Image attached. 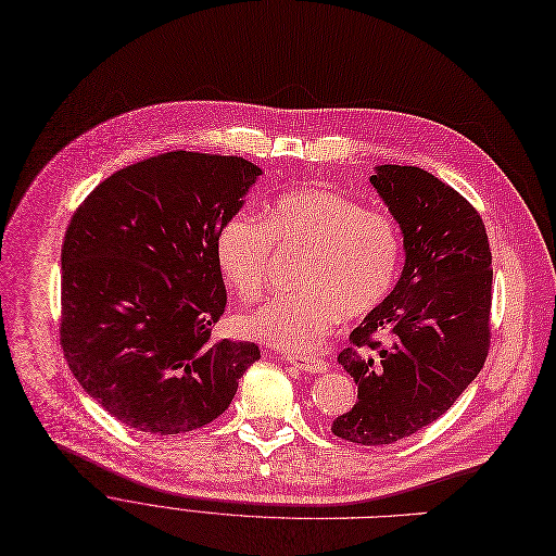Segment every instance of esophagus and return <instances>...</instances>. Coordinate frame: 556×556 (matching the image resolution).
<instances>
[{"label": "esophagus", "mask_w": 556, "mask_h": 556, "mask_svg": "<svg viewBox=\"0 0 556 556\" xmlns=\"http://www.w3.org/2000/svg\"><path fill=\"white\" fill-rule=\"evenodd\" d=\"M288 363L295 365L298 369L302 371H308V374H325L329 369V363L323 361V358H315V356H300V354H293L288 356Z\"/></svg>", "instance_id": "esophagus-1"}]
</instances>
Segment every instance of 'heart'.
Masks as SVG:
<instances>
[{
    "mask_svg": "<svg viewBox=\"0 0 556 556\" xmlns=\"http://www.w3.org/2000/svg\"><path fill=\"white\" fill-rule=\"evenodd\" d=\"M263 220L231 216L216 237V263L233 293L252 298L266 283L277 248H300L298 293L243 308L237 331L281 352L302 354L340 323L369 315L394 290L403 268L399 225L383 212L327 189H295L275 198Z\"/></svg>",
    "mask_w": 556,
    "mask_h": 556,
    "instance_id": "1",
    "label": "heart"
}]
</instances>
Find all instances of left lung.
Masks as SVG:
<instances>
[{
  "label": "left lung",
  "mask_w": 556,
  "mask_h": 556,
  "mask_svg": "<svg viewBox=\"0 0 556 556\" xmlns=\"http://www.w3.org/2000/svg\"><path fill=\"white\" fill-rule=\"evenodd\" d=\"M369 182L403 231L390 298L349 336L338 363L358 401L331 430L394 444L440 419L482 369L491 344V248L473 204L419 166L383 164Z\"/></svg>",
  "instance_id": "1"
}]
</instances>
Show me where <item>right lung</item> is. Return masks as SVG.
<instances>
[{"mask_svg": "<svg viewBox=\"0 0 556 556\" xmlns=\"http://www.w3.org/2000/svg\"><path fill=\"white\" fill-rule=\"evenodd\" d=\"M258 175L237 155L170 151L112 173L74 212L61 346L122 424L151 434L207 426L261 358L254 342L212 340L227 304L216 237Z\"/></svg>", "mask_w": 556, "mask_h": 556, "instance_id": "right-lung-1", "label": "right lung"}]
</instances>
